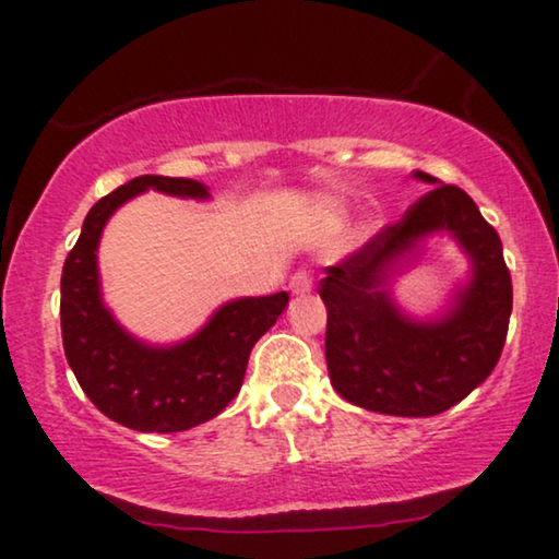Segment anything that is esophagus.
I'll use <instances>...</instances> for the list:
<instances>
[{"label": "esophagus", "instance_id": "obj_1", "mask_svg": "<svg viewBox=\"0 0 559 559\" xmlns=\"http://www.w3.org/2000/svg\"><path fill=\"white\" fill-rule=\"evenodd\" d=\"M312 288V275L307 271H297L288 278V292L292 294H307Z\"/></svg>", "mask_w": 559, "mask_h": 559}]
</instances>
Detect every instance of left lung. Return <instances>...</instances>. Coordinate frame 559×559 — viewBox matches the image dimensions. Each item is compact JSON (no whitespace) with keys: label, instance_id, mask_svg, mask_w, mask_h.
<instances>
[{"label":"left lung","instance_id":"1","mask_svg":"<svg viewBox=\"0 0 559 559\" xmlns=\"http://www.w3.org/2000/svg\"><path fill=\"white\" fill-rule=\"evenodd\" d=\"M432 185L399 224L325 267V361L335 393L390 416H435L461 403L492 374L506 346L513 284L502 241L466 192L425 171ZM448 233L473 262V275L435 319H412L389 286L429 236Z\"/></svg>","mask_w":559,"mask_h":559}]
</instances>
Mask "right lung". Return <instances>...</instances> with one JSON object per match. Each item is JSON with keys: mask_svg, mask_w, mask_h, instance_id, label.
Segmentation results:
<instances>
[{"mask_svg": "<svg viewBox=\"0 0 559 559\" xmlns=\"http://www.w3.org/2000/svg\"><path fill=\"white\" fill-rule=\"evenodd\" d=\"M147 190L211 200L203 181L145 174L91 207L62 271L64 356L83 393L111 421L138 432H185L234 401L252 346L284 314L288 294L226 301L198 333L171 346L127 333L100 294L98 241L117 207Z\"/></svg>", "mask_w": 559, "mask_h": 559, "instance_id": "right-lung-1", "label": "right lung"}]
</instances>
